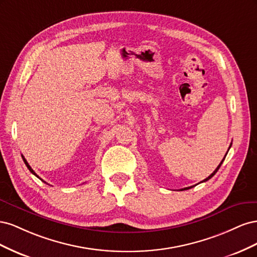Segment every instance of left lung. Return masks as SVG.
I'll use <instances>...</instances> for the list:
<instances>
[{
	"mask_svg": "<svg viewBox=\"0 0 257 257\" xmlns=\"http://www.w3.org/2000/svg\"><path fill=\"white\" fill-rule=\"evenodd\" d=\"M230 146H231V144H230ZM230 146H229V148H230ZM228 150H229V149H228ZM226 154H227V153H226ZM225 157H226V155H225ZM224 160H225V158H224V159L222 160V162L220 163V164H219V166H217V167L215 168V170H214V172H213V173H212L211 175H210V176H209L208 178H206V179H205V180H203V181H201V182H206V181H208V180H209V179H211V178H212V177H213V176H214V175L216 174V172H217V170H219V168L221 167V165H222V163H223V161H224ZM192 188H193V186H189V188H184V189H181V191H183V190H189V189H192Z\"/></svg>",
	"mask_w": 257,
	"mask_h": 257,
	"instance_id": "obj_1",
	"label": "left lung"
}]
</instances>
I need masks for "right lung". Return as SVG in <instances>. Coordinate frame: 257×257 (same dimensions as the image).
<instances>
[{"instance_id":"right-lung-1","label":"right lung","mask_w":257,"mask_h":257,"mask_svg":"<svg viewBox=\"0 0 257 257\" xmlns=\"http://www.w3.org/2000/svg\"><path fill=\"white\" fill-rule=\"evenodd\" d=\"M21 157H22V159H23V162H25V164H26V165H27V167H28V169H29V170H30V172H31V173H32V174H33V175H34V176H36V177H37V178H38V179H41V178H40V177H38V176H37V175H36V174H35V172H34V170H33V169H32V168H31V166H30V165H29V163H28V162H27V160H26V159H25V157H23V155H21ZM41 180H42V181H44V180H43V179H41ZM44 182H45V181H44ZM45 183H46V182H45Z\"/></svg>"}]
</instances>
